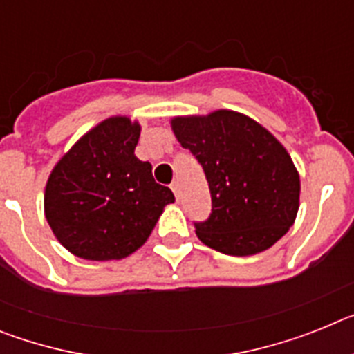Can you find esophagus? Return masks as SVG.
Instances as JSON below:
<instances>
[{
	"mask_svg": "<svg viewBox=\"0 0 354 354\" xmlns=\"http://www.w3.org/2000/svg\"><path fill=\"white\" fill-rule=\"evenodd\" d=\"M170 187H171V192H174L175 198H179V195H180V184H179V180H174V183L170 184Z\"/></svg>",
	"mask_w": 354,
	"mask_h": 354,
	"instance_id": "1",
	"label": "esophagus"
}]
</instances>
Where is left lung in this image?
<instances>
[{"mask_svg":"<svg viewBox=\"0 0 354 354\" xmlns=\"http://www.w3.org/2000/svg\"><path fill=\"white\" fill-rule=\"evenodd\" d=\"M171 127L209 184L211 214L193 223L204 245L243 257L286 236L298 214L299 175L270 131L227 109L174 118Z\"/></svg>","mask_w":354,"mask_h":354,"instance_id":"1","label":"left lung"}]
</instances>
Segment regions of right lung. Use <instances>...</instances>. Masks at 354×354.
<instances>
[{"instance_id": "1", "label": "right lung", "mask_w": 354, "mask_h": 354, "mask_svg": "<svg viewBox=\"0 0 354 354\" xmlns=\"http://www.w3.org/2000/svg\"><path fill=\"white\" fill-rule=\"evenodd\" d=\"M140 126L113 117L60 159L46 186V218L62 245L86 261L124 259L147 241L162 207L175 200L134 149Z\"/></svg>"}]
</instances>
